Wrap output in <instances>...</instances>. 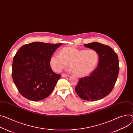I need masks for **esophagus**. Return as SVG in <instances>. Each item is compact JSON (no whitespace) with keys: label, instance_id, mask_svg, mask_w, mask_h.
Wrapping results in <instances>:
<instances>
[{"label":"esophagus","instance_id":"1","mask_svg":"<svg viewBox=\"0 0 133 133\" xmlns=\"http://www.w3.org/2000/svg\"><path fill=\"white\" fill-rule=\"evenodd\" d=\"M70 76L69 75H66V74H63L62 75V77H69Z\"/></svg>","mask_w":133,"mask_h":133}]
</instances>
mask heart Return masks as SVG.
<instances>
[{
	"label": "heart",
	"mask_w": 133,
	"mask_h": 133,
	"mask_svg": "<svg viewBox=\"0 0 133 133\" xmlns=\"http://www.w3.org/2000/svg\"><path fill=\"white\" fill-rule=\"evenodd\" d=\"M99 61V55L94 49H79L67 47L61 50L60 54H54L50 63L53 70L59 72L70 63L72 72L78 77H83L91 74Z\"/></svg>",
	"instance_id": "heart-1"
}]
</instances>
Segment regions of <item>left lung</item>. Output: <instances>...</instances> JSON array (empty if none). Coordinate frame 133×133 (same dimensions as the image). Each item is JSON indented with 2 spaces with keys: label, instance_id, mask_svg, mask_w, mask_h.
Masks as SVG:
<instances>
[{
  "label": "left lung",
  "instance_id": "8db88e82",
  "mask_svg": "<svg viewBox=\"0 0 133 133\" xmlns=\"http://www.w3.org/2000/svg\"><path fill=\"white\" fill-rule=\"evenodd\" d=\"M84 46L96 51L99 61L89 76L80 78L75 89L81 99L94 101L105 97L113 89L119 71L118 56L110 46L97 42Z\"/></svg>",
  "mask_w": 133,
  "mask_h": 133
}]
</instances>
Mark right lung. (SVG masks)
I'll return each mask as SVG.
<instances>
[{
	"instance_id": "add662e5",
	"label": "right lung",
	"mask_w": 133,
	"mask_h": 133,
	"mask_svg": "<svg viewBox=\"0 0 133 133\" xmlns=\"http://www.w3.org/2000/svg\"><path fill=\"white\" fill-rule=\"evenodd\" d=\"M61 45L34 42L20 47L13 58L12 77L23 97L40 101L52 93L61 76L53 72L49 62Z\"/></svg>"
}]
</instances>
